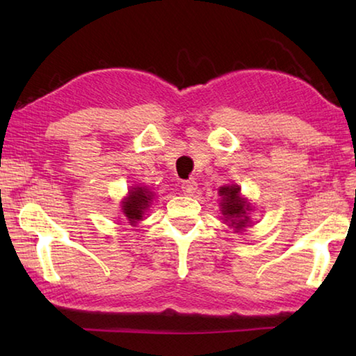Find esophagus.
I'll list each match as a JSON object with an SVG mask.
<instances>
[{"instance_id": "34e87169", "label": "esophagus", "mask_w": 356, "mask_h": 356, "mask_svg": "<svg viewBox=\"0 0 356 356\" xmlns=\"http://www.w3.org/2000/svg\"><path fill=\"white\" fill-rule=\"evenodd\" d=\"M197 185L195 180H185V182H182V191L185 193V195H193V193L196 191Z\"/></svg>"}]
</instances>
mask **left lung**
<instances>
[{"instance_id":"obj_1","label":"left lung","mask_w":356,"mask_h":356,"mask_svg":"<svg viewBox=\"0 0 356 356\" xmlns=\"http://www.w3.org/2000/svg\"><path fill=\"white\" fill-rule=\"evenodd\" d=\"M240 186L238 185H231V186H221L220 188V196H222V215L226 216V221H231V225H236L237 229H242L245 222L250 218L246 216V210H250L248 204L245 200L238 196Z\"/></svg>"}]
</instances>
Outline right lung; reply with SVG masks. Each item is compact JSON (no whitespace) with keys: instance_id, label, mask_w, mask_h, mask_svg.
<instances>
[{"instance_id":"1","label":"right lung","mask_w":356,"mask_h":356,"mask_svg":"<svg viewBox=\"0 0 356 356\" xmlns=\"http://www.w3.org/2000/svg\"><path fill=\"white\" fill-rule=\"evenodd\" d=\"M152 200L150 197V193L146 191V188H134V191H130V196L125 200L122 210L124 215L127 216L130 222H136L138 220H141L143 212L146 210L149 206V201Z\"/></svg>"}]
</instances>
